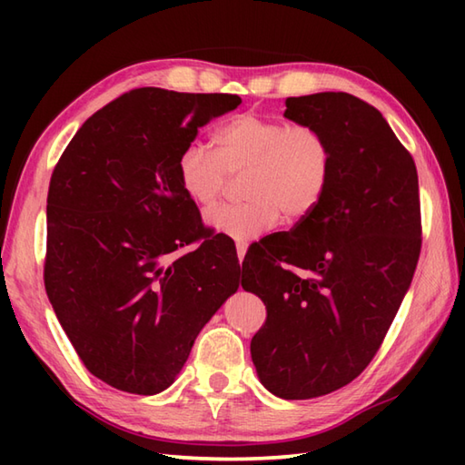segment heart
<instances>
[{"mask_svg":"<svg viewBox=\"0 0 465 465\" xmlns=\"http://www.w3.org/2000/svg\"><path fill=\"white\" fill-rule=\"evenodd\" d=\"M275 172L282 180L278 200L285 207L305 205L315 192V163L310 160L305 145L285 143L275 163Z\"/></svg>","mask_w":465,"mask_h":465,"instance_id":"heart-1","label":"heart"}]
</instances>
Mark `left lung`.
I'll return each mask as SVG.
<instances>
[{
    "label": "left lung",
    "instance_id": "left-lung-1",
    "mask_svg": "<svg viewBox=\"0 0 465 465\" xmlns=\"http://www.w3.org/2000/svg\"><path fill=\"white\" fill-rule=\"evenodd\" d=\"M207 122L197 94L137 87L77 130L52 173L47 298L87 371L115 390L170 388L238 290L232 238L205 230L183 185Z\"/></svg>",
    "mask_w": 465,
    "mask_h": 465
}]
</instances>
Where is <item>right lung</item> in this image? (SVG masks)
Segmentation results:
<instances>
[{"label": "right lung", "instance_id": "1", "mask_svg": "<svg viewBox=\"0 0 465 465\" xmlns=\"http://www.w3.org/2000/svg\"><path fill=\"white\" fill-rule=\"evenodd\" d=\"M283 115L320 137L323 185L293 230L253 243L243 290L268 310L250 345L260 381L310 400L358 378L396 318L421 250L418 172L360 97H288Z\"/></svg>", "mask_w": 465, "mask_h": 465}]
</instances>
